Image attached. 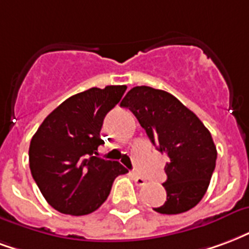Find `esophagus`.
<instances>
[{"label":"esophagus","instance_id":"obj_1","mask_svg":"<svg viewBox=\"0 0 249 249\" xmlns=\"http://www.w3.org/2000/svg\"><path fill=\"white\" fill-rule=\"evenodd\" d=\"M132 177H133V179H134V183L137 186H143V185H146V179L143 178V177L139 176L137 173H133L132 174Z\"/></svg>","mask_w":249,"mask_h":249}]
</instances>
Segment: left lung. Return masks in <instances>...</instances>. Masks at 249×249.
Listing matches in <instances>:
<instances>
[{
    "mask_svg": "<svg viewBox=\"0 0 249 249\" xmlns=\"http://www.w3.org/2000/svg\"><path fill=\"white\" fill-rule=\"evenodd\" d=\"M121 107L133 112L153 145L169 157L163 183L166 200L154 211L174 215L195 207L207 191L218 156L209 129L194 112L162 89L132 88Z\"/></svg>",
    "mask_w": 249,
    "mask_h": 249,
    "instance_id": "1",
    "label": "left lung"
}]
</instances>
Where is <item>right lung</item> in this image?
<instances>
[{"label": "right lung", "mask_w": 249, "mask_h": 249, "mask_svg": "<svg viewBox=\"0 0 249 249\" xmlns=\"http://www.w3.org/2000/svg\"><path fill=\"white\" fill-rule=\"evenodd\" d=\"M126 86L89 88L68 97L40 124L29 148L31 176L47 203L73 216L96 211L116 177L128 170L99 156L104 117Z\"/></svg>", "instance_id": "obj_1"}]
</instances>
